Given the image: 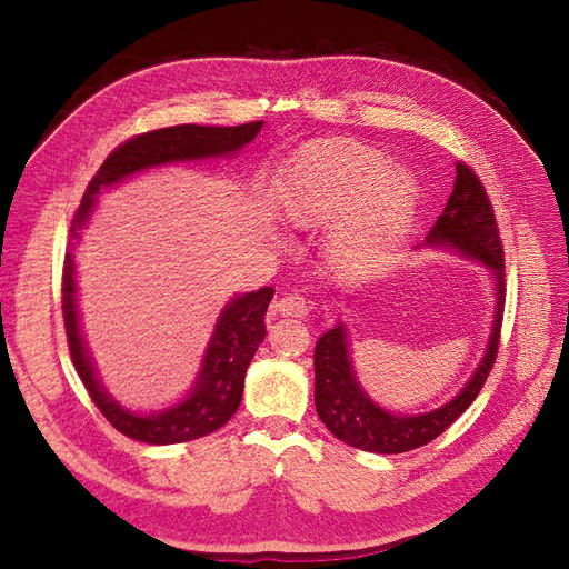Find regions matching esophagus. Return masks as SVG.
Masks as SVG:
<instances>
[{
  "mask_svg": "<svg viewBox=\"0 0 569 569\" xmlns=\"http://www.w3.org/2000/svg\"><path fill=\"white\" fill-rule=\"evenodd\" d=\"M272 311L280 313L282 318H303V316H308V303L299 295H289V297H282L274 301Z\"/></svg>",
  "mask_w": 569,
  "mask_h": 569,
  "instance_id": "obj_1",
  "label": "esophagus"
}]
</instances>
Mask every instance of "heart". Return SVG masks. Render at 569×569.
Instances as JSON below:
<instances>
[{
    "label": "heart",
    "instance_id": "obj_1",
    "mask_svg": "<svg viewBox=\"0 0 569 569\" xmlns=\"http://www.w3.org/2000/svg\"><path fill=\"white\" fill-rule=\"evenodd\" d=\"M274 199L291 228L330 226L325 258L337 278L366 280L403 244L418 211V184L380 149L316 140L289 159Z\"/></svg>",
    "mask_w": 569,
    "mask_h": 569
}]
</instances>
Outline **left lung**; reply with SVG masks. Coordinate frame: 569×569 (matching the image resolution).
<instances>
[{
	"label": "left lung",
	"mask_w": 569,
	"mask_h": 569,
	"mask_svg": "<svg viewBox=\"0 0 569 569\" xmlns=\"http://www.w3.org/2000/svg\"><path fill=\"white\" fill-rule=\"evenodd\" d=\"M425 247L453 249L491 270L496 282V311L485 358L468 385L446 406L422 412V416H393L377 406L358 385L349 358L347 330L341 322L335 325L316 343V410L325 427L353 449L370 453H406L420 449L460 418V412L477 399L493 368L506 303V261L487 189L470 166L456 163L453 192L435 228L429 230Z\"/></svg>",
	"instance_id": "obj_1"
}]
</instances>
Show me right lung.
<instances>
[{"mask_svg": "<svg viewBox=\"0 0 569 569\" xmlns=\"http://www.w3.org/2000/svg\"><path fill=\"white\" fill-rule=\"evenodd\" d=\"M263 120L244 123L234 128H216V126H173L130 137L128 142L116 147L107 161L101 163L97 176L90 180L84 197L71 222V249L80 239V230L88 226L90 213L97 203V194L104 187H111L126 180L140 170L157 168L166 163L182 161H203L232 157L234 151L249 144L261 132ZM63 322L68 349H71L73 366L80 380L92 396L94 406L120 435L144 443H182L201 439L216 432L226 425L242 403L244 375L251 363L256 349L266 339V311L274 295L272 287L234 297L216 322L209 349L203 353L201 370L184 401L170 406L161 412H132L113 401L101 387L94 375L92 358L82 341L78 299H76V261L73 251H66L63 261Z\"/></svg>", "mask_w": 569, "mask_h": 569, "instance_id": "1", "label": "right lung"}]
</instances>
